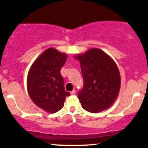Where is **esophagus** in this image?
<instances>
[{
    "mask_svg": "<svg viewBox=\"0 0 148 148\" xmlns=\"http://www.w3.org/2000/svg\"><path fill=\"white\" fill-rule=\"evenodd\" d=\"M70 93H71V95H74V94L75 93V90H72L71 92H70Z\"/></svg>",
    "mask_w": 148,
    "mask_h": 148,
    "instance_id": "esophagus-1",
    "label": "esophagus"
}]
</instances>
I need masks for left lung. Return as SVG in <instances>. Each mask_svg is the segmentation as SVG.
Here are the masks:
<instances>
[{
	"mask_svg": "<svg viewBox=\"0 0 148 148\" xmlns=\"http://www.w3.org/2000/svg\"><path fill=\"white\" fill-rule=\"evenodd\" d=\"M75 58L80 62L84 79V87L78 94L82 108L92 113L110 108L121 87L120 73L114 60L98 48L75 55Z\"/></svg>",
	"mask_w": 148,
	"mask_h": 148,
	"instance_id": "obj_1",
	"label": "left lung"
}]
</instances>
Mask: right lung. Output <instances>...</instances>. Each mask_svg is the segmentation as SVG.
<instances>
[{
  "label": "right lung",
  "mask_w": 148,
  "mask_h": 148,
  "mask_svg": "<svg viewBox=\"0 0 148 148\" xmlns=\"http://www.w3.org/2000/svg\"><path fill=\"white\" fill-rule=\"evenodd\" d=\"M67 59L66 53L48 48L38 57L28 72L27 91L34 104L48 113H55L64 105L70 95L64 86L60 71Z\"/></svg>",
  "instance_id": "1"
}]
</instances>
